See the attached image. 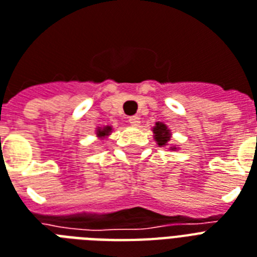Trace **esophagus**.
<instances>
[{"mask_svg": "<svg viewBox=\"0 0 257 257\" xmlns=\"http://www.w3.org/2000/svg\"><path fill=\"white\" fill-rule=\"evenodd\" d=\"M128 121L132 126H139V124H140V117L139 115H132V117H129Z\"/></svg>", "mask_w": 257, "mask_h": 257, "instance_id": "34e87169", "label": "esophagus"}]
</instances>
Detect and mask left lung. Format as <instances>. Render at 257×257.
<instances>
[{
	"label": "left lung",
	"mask_w": 257,
	"mask_h": 257,
	"mask_svg": "<svg viewBox=\"0 0 257 257\" xmlns=\"http://www.w3.org/2000/svg\"><path fill=\"white\" fill-rule=\"evenodd\" d=\"M154 139L159 147L168 146V142L171 140V132L167 128V125L163 122H156L154 126ZM171 150H176V148L171 147Z\"/></svg>",
	"instance_id": "left-lung-1"
}]
</instances>
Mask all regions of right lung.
Wrapping results in <instances>:
<instances>
[{"mask_svg": "<svg viewBox=\"0 0 257 257\" xmlns=\"http://www.w3.org/2000/svg\"><path fill=\"white\" fill-rule=\"evenodd\" d=\"M111 132V126H105V128H99L97 131V136L99 137V139H105V137H107L109 135H110Z\"/></svg>", "mask_w": 257, "mask_h": 257, "instance_id": "1", "label": "right lung"}]
</instances>
